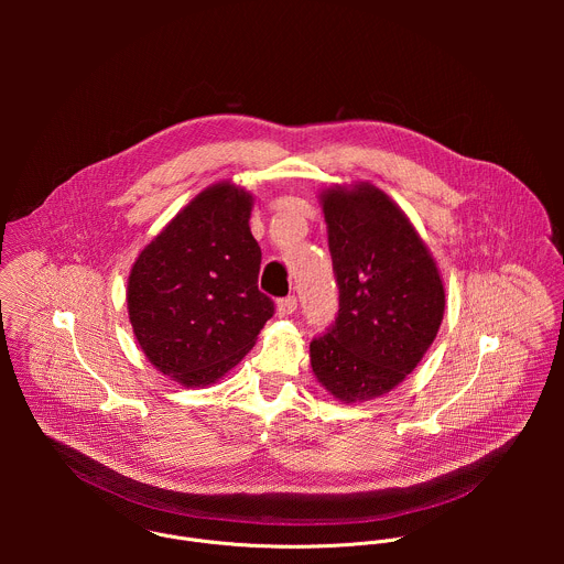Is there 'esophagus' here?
Segmentation results:
<instances>
[{
	"label": "esophagus",
	"mask_w": 564,
	"mask_h": 564,
	"mask_svg": "<svg viewBox=\"0 0 564 564\" xmlns=\"http://www.w3.org/2000/svg\"><path fill=\"white\" fill-rule=\"evenodd\" d=\"M296 305H299L296 296H285V299H281V301L276 303V314H279V316H290V314L296 310Z\"/></svg>",
	"instance_id": "34e87169"
}]
</instances>
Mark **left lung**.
<instances>
[{
  "instance_id": "obj_1",
  "label": "left lung",
  "mask_w": 564,
  "mask_h": 564,
  "mask_svg": "<svg viewBox=\"0 0 564 564\" xmlns=\"http://www.w3.org/2000/svg\"><path fill=\"white\" fill-rule=\"evenodd\" d=\"M339 285V314L310 344V366L328 394L355 404L406 379L444 318L440 268L411 218L372 183L318 194Z\"/></svg>"
}]
</instances>
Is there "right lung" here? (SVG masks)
Masks as SVG:
<instances>
[{
	"label": "right lung",
	"mask_w": 564,
	"mask_h": 564,
	"mask_svg": "<svg viewBox=\"0 0 564 564\" xmlns=\"http://www.w3.org/2000/svg\"><path fill=\"white\" fill-rule=\"evenodd\" d=\"M254 196L229 181L196 194L138 254L127 281L133 337L163 375L207 388L257 344L274 303L259 290Z\"/></svg>",
	"instance_id": "obj_1"
}]
</instances>
